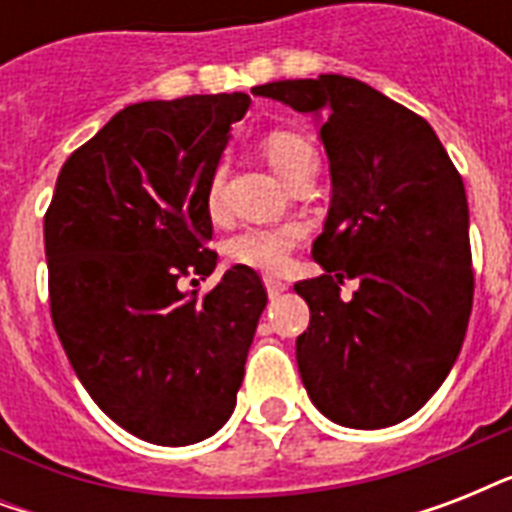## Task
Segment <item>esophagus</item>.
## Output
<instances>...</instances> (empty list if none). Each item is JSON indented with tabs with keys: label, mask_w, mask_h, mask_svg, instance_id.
<instances>
[{
	"label": "esophagus",
	"mask_w": 512,
	"mask_h": 512,
	"mask_svg": "<svg viewBox=\"0 0 512 512\" xmlns=\"http://www.w3.org/2000/svg\"><path fill=\"white\" fill-rule=\"evenodd\" d=\"M265 289H268V297H279L287 292V284L279 279H265Z\"/></svg>",
	"instance_id": "esophagus-1"
}]
</instances>
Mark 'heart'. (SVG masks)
I'll list each match as a JSON object with an SVG mask.
<instances>
[{
	"instance_id": "heart-1",
	"label": "heart",
	"mask_w": 512,
	"mask_h": 512,
	"mask_svg": "<svg viewBox=\"0 0 512 512\" xmlns=\"http://www.w3.org/2000/svg\"><path fill=\"white\" fill-rule=\"evenodd\" d=\"M263 151L268 162L284 180H289L292 172H297L305 162L316 159V151L305 138L295 132H271L265 135ZM220 188H223V170H217L209 183L207 204L212 212L220 209ZM300 239V228L297 225H281V228H247V231L236 233L233 239L225 244V255L231 257L233 263L247 265L255 271H279L287 263L289 252Z\"/></svg>"
}]
</instances>
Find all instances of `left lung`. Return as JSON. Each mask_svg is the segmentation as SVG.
Returning a JSON list of instances; mask_svg holds the SVG:
<instances>
[{
    "mask_svg": "<svg viewBox=\"0 0 512 512\" xmlns=\"http://www.w3.org/2000/svg\"><path fill=\"white\" fill-rule=\"evenodd\" d=\"M313 116L329 156L332 201L297 281L311 308L297 369L324 417L377 430L420 412L460 356L473 308L468 199L422 116L340 74L255 87ZM342 278H356L350 301Z\"/></svg>",
    "mask_w": 512,
    "mask_h": 512,
    "instance_id": "8db88e82",
    "label": "left lung"
}]
</instances>
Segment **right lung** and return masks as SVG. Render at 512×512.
<instances>
[{
  "label": "right lung",
  "mask_w": 512,
  "mask_h": 512,
  "mask_svg": "<svg viewBox=\"0 0 512 512\" xmlns=\"http://www.w3.org/2000/svg\"><path fill=\"white\" fill-rule=\"evenodd\" d=\"M247 92L135 103L60 167L44 215L52 324L76 377L127 433L159 446L215 436L236 406L268 295L247 265L212 292L207 193Z\"/></svg>",
  "instance_id": "add662e5"
}]
</instances>
